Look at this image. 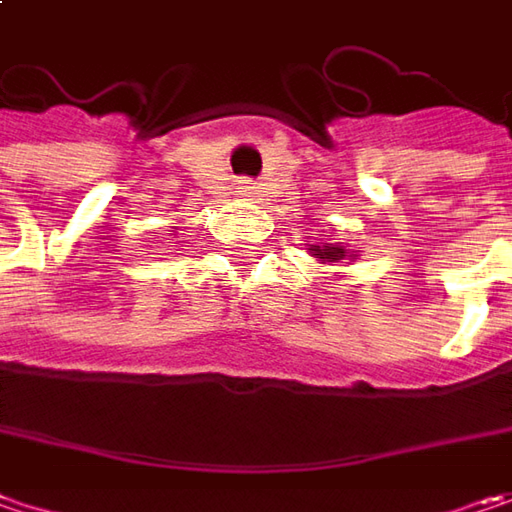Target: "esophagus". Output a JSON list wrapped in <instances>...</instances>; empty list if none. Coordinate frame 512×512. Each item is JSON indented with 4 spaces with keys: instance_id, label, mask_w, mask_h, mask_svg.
Listing matches in <instances>:
<instances>
[{
    "instance_id": "34e87169",
    "label": "esophagus",
    "mask_w": 512,
    "mask_h": 512,
    "mask_svg": "<svg viewBox=\"0 0 512 512\" xmlns=\"http://www.w3.org/2000/svg\"><path fill=\"white\" fill-rule=\"evenodd\" d=\"M239 195H247V198H250V195H256V184H253L250 178L239 181Z\"/></svg>"
}]
</instances>
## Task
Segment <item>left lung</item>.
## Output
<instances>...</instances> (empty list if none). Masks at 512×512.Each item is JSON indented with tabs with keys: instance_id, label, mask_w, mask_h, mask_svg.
<instances>
[{
	"instance_id": "left-lung-1",
	"label": "left lung",
	"mask_w": 512,
	"mask_h": 512,
	"mask_svg": "<svg viewBox=\"0 0 512 512\" xmlns=\"http://www.w3.org/2000/svg\"><path fill=\"white\" fill-rule=\"evenodd\" d=\"M314 256L322 259V262H340V259H345V250L343 247H337V244H331V247H328V244H325V247H317V244H314Z\"/></svg>"
}]
</instances>
